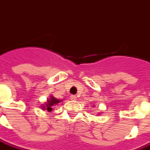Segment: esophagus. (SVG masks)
<instances>
[{
    "label": "esophagus",
    "mask_w": 150,
    "mask_h": 150,
    "mask_svg": "<svg viewBox=\"0 0 150 150\" xmlns=\"http://www.w3.org/2000/svg\"><path fill=\"white\" fill-rule=\"evenodd\" d=\"M70 98H71V99L72 101H75V100H76V99H77V98H76V96H74V95H71V96H70Z\"/></svg>",
    "instance_id": "esophagus-1"
}]
</instances>
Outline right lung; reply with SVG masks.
I'll return each mask as SVG.
<instances>
[{"label":"right lung","instance_id":"add662e5","mask_svg":"<svg viewBox=\"0 0 150 150\" xmlns=\"http://www.w3.org/2000/svg\"><path fill=\"white\" fill-rule=\"evenodd\" d=\"M59 102H61V101L54 98V96H51L49 99H47V103L42 105V109L47 111V112H51L53 109V106L54 105H57L58 103H59Z\"/></svg>","mask_w":150,"mask_h":150}]
</instances>
